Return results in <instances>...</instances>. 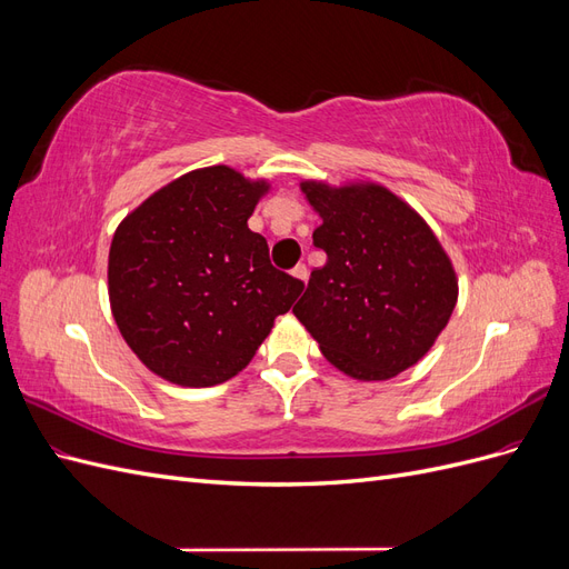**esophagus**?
<instances>
[{
  "label": "esophagus",
  "mask_w": 569,
  "mask_h": 569,
  "mask_svg": "<svg viewBox=\"0 0 569 569\" xmlns=\"http://www.w3.org/2000/svg\"><path fill=\"white\" fill-rule=\"evenodd\" d=\"M291 274H295V278H297L299 282H303V284H306V278H308V270H306V266H301V263H299L295 270H291Z\"/></svg>",
  "instance_id": "obj_1"
}]
</instances>
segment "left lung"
Listing matches in <instances>:
<instances>
[{
  "label": "left lung",
  "mask_w": 569,
  "mask_h": 569,
  "mask_svg": "<svg viewBox=\"0 0 569 569\" xmlns=\"http://www.w3.org/2000/svg\"><path fill=\"white\" fill-rule=\"evenodd\" d=\"M327 253L295 316L322 356L360 382H385L435 347L458 301V274L427 220L385 184L301 180Z\"/></svg>",
  "instance_id": "left-lung-1"
}]
</instances>
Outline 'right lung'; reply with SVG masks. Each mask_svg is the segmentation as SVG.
Here are the masks:
<instances>
[{"label": "right lung", "instance_id": "add662e5", "mask_svg": "<svg viewBox=\"0 0 569 569\" xmlns=\"http://www.w3.org/2000/svg\"><path fill=\"white\" fill-rule=\"evenodd\" d=\"M268 192V180L230 166L197 168L120 220L109 249L111 313L153 375L180 387L228 382L303 291L249 230Z\"/></svg>", "mask_w": 569, "mask_h": 569}]
</instances>
